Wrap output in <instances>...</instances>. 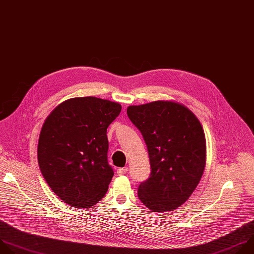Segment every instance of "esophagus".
Masks as SVG:
<instances>
[{
    "label": "esophagus",
    "instance_id": "34e87169",
    "mask_svg": "<svg viewBox=\"0 0 254 254\" xmlns=\"http://www.w3.org/2000/svg\"><path fill=\"white\" fill-rule=\"evenodd\" d=\"M127 172H128V168H127V167L119 168V169L117 170V174H118V175H124V174H126Z\"/></svg>",
    "mask_w": 254,
    "mask_h": 254
}]
</instances>
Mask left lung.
I'll list each match as a JSON object with an SVG mask.
<instances>
[{"instance_id": "8db88e82", "label": "left lung", "mask_w": 254, "mask_h": 254, "mask_svg": "<svg viewBox=\"0 0 254 254\" xmlns=\"http://www.w3.org/2000/svg\"><path fill=\"white\" fill-rule=\"evenodd\" d=\"M147 145L151 174L138 197L152 212L177 209L197 187L206 164V140L200 121L185 105L158 100L127 108Z\"/></svg>"}]
</instances>
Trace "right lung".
Listing matches in <instances>:
<instances>
[{
    "mask_svg": "<svg viewBox=\"0 0 254 254\" xmlns=\"http://www.w3.org/2000/svg\"><path fill=\"white\" fill-rule=\"evenodd\" d=\"M117 102L76 97L46 118L38 163L46 182L65 203L89 208L106 194L114 175L108 164L107 128L121 112Z\"/></svg>",
    "mask_w": 254,
    "mask_h": 254,
    "instance_id": "add662e5",
    "label": "right lung"
}]
</instances>
